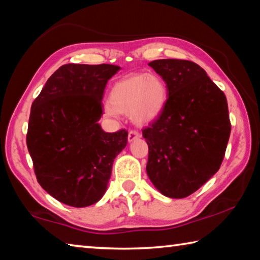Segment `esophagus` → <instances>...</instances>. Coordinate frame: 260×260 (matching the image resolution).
Instances as JSON below:
<instances>
[{
    "instance_id": "obj_1",
    "label": "esophagus",
    "mask_w": 260,
    "mask_h": 260,
    "mask_svg": "<svg viewBox=\"0 0 260 260\" xmlns=\"http://www.w3.org/2000/svg\"><path fill=\"white\" fill-rule=\"evenodd\" d=\"M140 136H141V135H140L139 132L131 131L129 133H128V142H133V141H135L136 139H139Z\"/></svg>"
}]
</instances>
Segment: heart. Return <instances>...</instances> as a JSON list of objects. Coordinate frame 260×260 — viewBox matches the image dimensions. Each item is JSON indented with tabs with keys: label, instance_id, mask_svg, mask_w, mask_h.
I'll use <instances>...</instances> for the list:
<instances>
[{
	"label": "heart",
	"instance_id": "b5f03b06",
	"mask_svg": "<svg viewBox=\"0 0 260 260\" xmlns=\"http://www.w3.org/2000/svg\"><path fill=\"white\" fill-rule=\"evenodd\" d=\"M169 99L165 81L156 74H131L118 80L109 94V102L104 107L108 117H118L119 113L129 114L138 126H147L155 121Z\"/></svg>",
	"mask_w": 260,
	"mask_h": 260
}]
</instances>
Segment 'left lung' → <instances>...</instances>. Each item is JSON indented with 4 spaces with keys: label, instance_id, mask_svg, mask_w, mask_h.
Returning a JSON list of instances; mask_svg holds the SVG:
<instances>
[{
    "label": "left lung",
    "instance_id": "left-lung-1",
    "mask_svg": "<svg viewBox=\"0 0 260 260\" xmlns=\"http://www.w3.org/2000/svg\"><path fill=\"white\" fill-rule=\"evenodd\" d=\"M165 81L169 99L142 131L149 148L147 174L170 199H184L218 172L231 135L226 96L200 65L184 59L149 63Z\"/></svg>",
    "mask_w": 260,
    "mask_h": 260
}]
</instances>
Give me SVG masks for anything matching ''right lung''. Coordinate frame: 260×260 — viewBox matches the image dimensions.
Wrapping results in <instances>:
<instances>
[{
    "mask_svg": "<svg viewBox=\"0 0 260 260\" xmlns=\"http://www.w3.org/2000/svg\"><path fill=\"white\" fill-rule=\"evenodd\" d=\"M117 65L65 64L32 103L27 143L38 182L61 203L85 208L102 199L128 133H107L99 120Z\"/></svg>",
    "mask_w": 260,
    "mask_h": 260,
    "instance_id": "1",
    "label": "right lung"
}]
</instances>
